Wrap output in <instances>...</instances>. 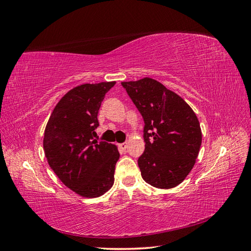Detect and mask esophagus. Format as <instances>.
<instances>
[{"instance_id":"esophagus-1","label":"esophagus","mask_w":251,"mask_h":251,"mask_svg":"<svg viewBox=\"0 0 251 251\" xmlns=\"http://www.w3.org/2000/svg\"><path fill=\"white\" fill-rule=\"evenodd\" d=\"M119 147L121 150H123V151H125L126 148H127V143H121V144H119Z\"/></svg>"}]
</instances>
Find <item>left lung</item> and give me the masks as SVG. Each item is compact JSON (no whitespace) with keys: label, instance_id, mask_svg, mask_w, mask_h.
Returning <instances> with one entry per match:
<instances>
[{"label":"left lung","instance_id":"8db88e82","mask_svg":"<svg viewBox=\"0 0 251 251\" xmlns=\"http://www.w3.org/2000/svg\"><path fill=\"white\" fill-rule=\"evenodd\" d=\"M144 119L145 150L138 160L143 180L174 188L189 175L202 144L195 111L176 92L150 77L122 82Z\"/></svg>","mask_w":251,"mask_h":251}]
</instances>
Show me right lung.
<instances>
[{
    "label": "right lung",
    "instance_id": "obj_1",
    "mask_svg": "<svg viewBox=\"0 0 251 251\" xmlns=\"http://www.w3.org/2000/svg\"><path fill=\"white\" fill-rule=\"evenodd\" d=\"M116 82L83 84L69 90L50 116L43 147L62 183L84 198H98L114 182L118 147L96 139L98 113Z\"/></svg>",
    "mask_w": 251,
    "mask_h": 251
}]
</instances>
